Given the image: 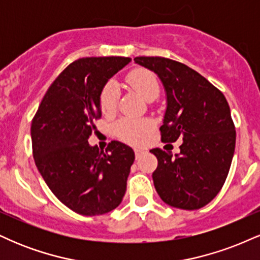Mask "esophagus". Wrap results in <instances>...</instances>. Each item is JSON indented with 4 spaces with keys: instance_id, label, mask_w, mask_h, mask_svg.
<instances>
[{
    "instance_id": "1",
    "label": "esophagus",
    "mask_w": 260,
    "mask_h": 260,
    "mask_svg": "<svg viewBox=\"0 0 260 260\" xmlns=\"http://www.w3.org/2000/svg\"><path fill=\"white\" fill-rule=\"evenodd\" d=\"M134 153H136V160H139L140 156H142L143 151L140 149H134Z\"/></svg>"
}]
</instances>
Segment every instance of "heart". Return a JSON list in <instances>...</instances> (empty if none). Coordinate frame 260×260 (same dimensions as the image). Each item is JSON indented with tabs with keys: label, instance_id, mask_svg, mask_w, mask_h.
Instances as JSON below:
<instances>
[{
	"label": "heart",
	"instance_id": "heart-1",
	"mask_svg": "<svg viewBox=\"0 0 260 260\" xmlns=\"http://www.w3.org/2000/svg\"><path fill=\"white\" fill-rule=\"evenodd\" d=\"M127 83L144 99H155L159 95L160 85L156 77L145 68L132 70L126 77ZM118 103V86L113 82L106 83L99 94V106L104 115H112ZM153 122L148 118L123 117L115 124L118 138L132 144H139L153 129Z\"/></svg>",
	"mask_w": 260,
	"mask_h": 260
}]
</instances>
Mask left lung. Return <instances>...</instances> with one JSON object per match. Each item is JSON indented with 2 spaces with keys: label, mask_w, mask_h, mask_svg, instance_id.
I'll use <instances>...</instances> for the list:
<instances>
[{
  "label": "left lung",
  "mask_w": 260,
  "mask_h": 260,
  "mask_svg": "<svg viewBox=\"0 0 260 260\" xmlns=\"http://www.w3.org/2000/svg\"><path fill=\"white\" fill-rule=\"evenodd\" d=\"M160 77L168 94L161 142L183 139L176 157L160 148L153 172L157 194L171 207L196 210L215 198L228 177L236 131L228 100L194 70L165 57L134 58Z\"/></svg>",
  "instance_id": "8db88e82"
}]
</instances>
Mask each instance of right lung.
<instances>
[{
	"mask_svg": "<svg viewBox=\"0 0 260 260\" xmlns=\"http://www.w3.org/2000/svg\"><path fill=\"white\" fill-rule=\"evenodd\" d=\"M129 57H84L64 68L47 89L31 121L35 165L51 192L80 215L121 204L134 151L112 140L105 150L88 143L101 117L99 94Z\"/></svg>",
	"mask_w": 260,
	"mask_h": 260,
	"instance_id": "add662e5",
	"label": "right lung"
}]
</instances>
